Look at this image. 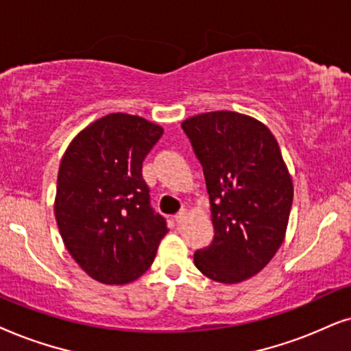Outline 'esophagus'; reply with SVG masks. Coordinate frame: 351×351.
Returning <instances> with one entry per match:
<instances>
[{
  "instance_id": "1",
  "label": "esophagus",
  "mask_w": 351,
  "mask_h": 351,
  "mask_svg": "<svg viewBox=\"0 0 351 351\" xmlns=\"http://www.w3.org/2000/svg\"><path fill=\"white\" fill-rule=\"evenodd\" d=\"M188 218V210L186 208H183V210H180L178 213H176V217H175V219H176V223L178 224H181V223H184V219Z\"/></svg>"
}]
</instances>
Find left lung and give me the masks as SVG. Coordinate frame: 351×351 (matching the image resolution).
<instances>
[{
    "instance_id": "8db88e82",
    "label": "left lung",
    "mask_w": 351,
    "mask_h": 351,
    "mask_svg": "<svg viewBox=\"0 0 351 351\" xmlns=\"http://www.w3.org/2000/svg\"><path fill=\"white\" fill-rule=\"evenodd\" d=\"M181 127L202 163L215 228L194 265L217 282L245 281L286 237L293 184L281 149L266 125L231 110L189 117Z\"/></svg>"
}]
</instances>
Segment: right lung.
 <instances>
[{"instance_id": "right-lung-1", "label": "right lung", "mask_w": 351, "mask_h": 351, "mask_svg": "<svg viewBox=\"0 0 351 351\" xmlns=\"http://www.w3.org/2000/svg\"><path fill=\"white\" fill-rule=\"evenodd\" d=\"M162 134L160 125L117 112L88 125L64 152L56 221L65 249L97 282L136 281L168 232L143 178V160Z\"/></svg>"}]
</instances>
